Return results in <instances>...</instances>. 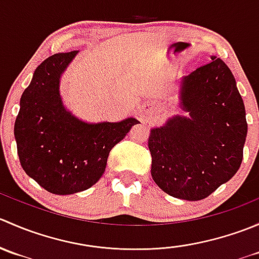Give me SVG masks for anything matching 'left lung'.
<instances>
[{
	"instance_id": "obj_1",
	"label": "left lung",
	"mask_w": 259,
	"mask_h": 259,
	"mask_svg": "<svg viewBox=\"0 0 259 259\" xmlns=\"http://www.w3.org/2000/svg\"><path fill=\"white\" fill-rule=\"evenodd\" d=\"M183 109L151 130V177L171 197L207 198L239 169L247 137L244 104L229 67L211 56L183 79Z\"/></svg>"
}]
</instances>
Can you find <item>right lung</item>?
I'll return each instance as SVG.
<instances>
[{"label":"right lung","instance_id":"right-lung-1","mask_svg":"<svg viewBox=\"0 0 259 259\" xmlns=\"http://www.w3.org/2000/svg\"><path fill=\"white\" fill-rule=\"evenodd\" d=\"M77 51L48 57L35 70L20 100L15 139L21 166L52 194L93 187L106 168L109 153L138 120L86 124L62 106L60 75Z\"/></svg>","mask_w":259,"mask_h":259}]
</instances>
